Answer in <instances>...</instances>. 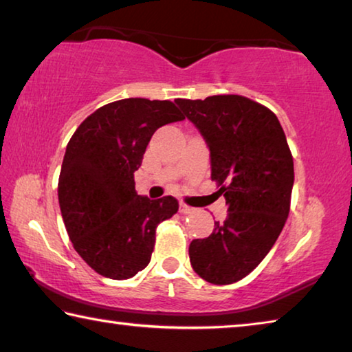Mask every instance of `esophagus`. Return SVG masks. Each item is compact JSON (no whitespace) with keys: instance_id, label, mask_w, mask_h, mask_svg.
Returning a JSON list of instances; mask_svg holds the SVG:
<instances>
[{"instance_id":"obj_1","label":"esophagus","mask_w":352,"mask_h":352,"mask_svg":"<svg viewBox=\"0 0 352 352\" xmlns=\"http://www.w3.org/2000/svg\"><path fill=\"white\" fill-rule=\"evenodd\" d=\"M192 211H194L192 206H189V205H186V204H180V213L189 214V213H192Z\"/></svg>"}]
</instances>
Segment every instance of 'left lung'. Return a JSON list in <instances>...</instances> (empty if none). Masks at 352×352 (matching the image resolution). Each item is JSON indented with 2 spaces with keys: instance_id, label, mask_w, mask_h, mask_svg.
Returning <instances> with one entry per match:
<instances>
[{
  "instance_id": "obj_1",
  "label": "left lung",
  "mask_w": 352,
  "mask_h": 352,
  "mask_svg": "<svg viewBox=\"0 0 352 352\" xmlns=\"http://www.w3.org/2000/svg\"><path fill=\"white\" fill-rule=\"evenodd\" d=\"M175 102L208 144L211 180L228 205L226 221L189 244V260L204 280L228 285L260 265L285 226L294 182L292 150L277 116L248 97Z\"/></svg>"
}]
</instances>
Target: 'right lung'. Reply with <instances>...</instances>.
<instances>
[{
  "mask_svg": "<svg viewBox=\"0 0 352 352\" xmlns=\"http://www.w3.org/2000/svg\"><path fill=\"white\" fill-rule=\"evenodd\" d=\"M183 119L169 100H117L86 117L67 144L60 213L75 250L100 276L125 280L142 271L156 227L178 211L172 196H138L135 172L153 133Z\"/></svg>",
  "mask_w": 352,
  "mask_h": 352,
  "instance_id": "1",
  "label": "right lung"
}]
</instances>
